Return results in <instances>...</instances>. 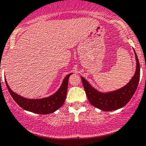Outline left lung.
<instances>
[{
  "label": "left lung",
  "mask_w": 146,
  "mask_h": 146,
  "mask_svg": "<svg viewBox=\"0 0 146 146\" xmlns=\"http://www.w3.org/2000/svg\"><path fill=\"white\" fill-rule=\"evenodd\" d=\"M136 69L131 80L124 87L113 92H100L92 88L83 77H81L82 85L90 103L94 107L105 111H113L124 107L131 99L136 92L140 79V64L135 52Z\"/></svg>",
  "instance_id": "obj_1"
}]
</instances>
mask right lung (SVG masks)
I'll return each mask as SVG.
<instances>
[{"label":"right lung","instance_id":"obj_1","mask_svg":"<svg viewBox=\"0 0 146 146\" xmlns=\"http://www.w3.org/2000/svg\"><path fill=\"white\" fill-rule=\"evenodd\" d=\"M70 75L71 73L67 75V76L64 79V81L59 89L54 95L42 99L31 100L23 98L15 93L10 89L6 80H5V84L12 98L23 110L36 114H48L56 111L64 104L67 94L68 78Z\"/></svg>","mask_w":146,"mask_h":146}]
</instances>
